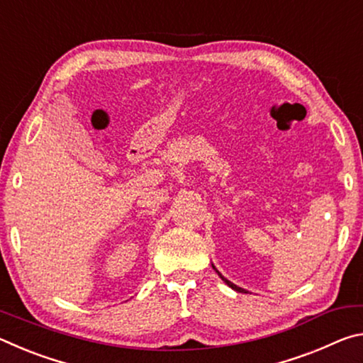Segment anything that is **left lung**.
Wrapping results in <instances>:
<instances>
[{
    "label": "left lung",
    "instance_id": "8db88e82",
    "mask_svg": "<svg viewBox=\"0 0 363 363\" xmlns=\"http://www.w3.org/2000/svg\"><path fill=\"white\" fill-rule=\"evenodd\" d=\"M213 269H214V270H216V272H218V275H219V277H220V279H223V280L225 281V284H227V285H229V286L232 288V290H235V291H238V293H247V290H243V288H240V286H237L235 284H232V281H230V280H227V279L224 277V275H223V274H220V272H219V270H218L216 267H214V266H213Z\"/></svg>",
    "mask_w": 363,
    "mask_h": 363
}]
</instances>
